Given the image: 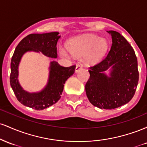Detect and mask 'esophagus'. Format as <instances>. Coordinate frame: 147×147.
Listing matches in <instances>:
<instances>
[{"instance_id": "esophagus-1", "label": "esophagus", "mask_w": 147, "mask_h": 147, "mask_svg": "<svg viewBox=\"0 0 147 147\" xmlns=\"http://www.w3.org/2000/svg\"><path fill=\"white\" fill-rule=\"evenodd\" d=\"M81 68H82V64L80 63H77V65H76V68H75V72H77L79 71V70H80Z\"/></svg>"}]
</instances>
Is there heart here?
I'll return each mask as SVG.
<instances>
[{
    "label": "heart",
    "mask_w": 147,
    "mask_h": 147,
    "mask_svg": "<svg viewBox=\"0 0 147 147\" xmlns=\"http://www.w3.org/2000/svg\"><path fill=\"white\" fill-rule=\"evenodd\" d=\"M68 49L61 46L59 52L61 56L69 57L70 54L77 57L84 56V61L88 64L97 63L104 57L109 43L104 38L97 35H85L72 39L68 43Z\"/></svg>",
    "instance_id": "1"
}]
</instances>
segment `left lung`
<instances>
[{
  "label": "left lung",
  "mask_w": 147,
  "mask_h": 147,
  "mask_svg": "<svg viewBox=\"0 0 147 147\" xmlns=\"http://www.w3.org/2000/svg\"><path fill=\"white\" fill-rule=\"evenodd\" d=\"M112 45L106 57L89 69L85 86L88 100L101 109H114L124 105L134 96L139 80L138 60L131 45L113 30L108 32ZM111 67L110 75L103 72Z\"/></svg>",
  "instance_id": "obj_1"
}]
</instances>
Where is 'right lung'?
I'll return each instance as SVG.
<instances>
[{"mask_svg": "<svg viewBox=\"0 0 147 147\" xmlns=\"http://www.w3.org/2000/svg\"><path fill=\"white\" fill-rule=\"evenodd\" d=\"M59 32L31 34L20 41L11 60L10 85L15 96L24 106L35 110H43L50 107L59 101L63 90L65 81L75 71L76 65L63 67L55 61L50 62L48 82L45 87L38 92L24 90L18 80V65L21 57L26 52H41L51 58H57V43L60 36Z\"/></svg>", "mask_w": 147, "mask_h": 147, "instance_id": "obj_1", "label": "right lung"}]
</instances>
